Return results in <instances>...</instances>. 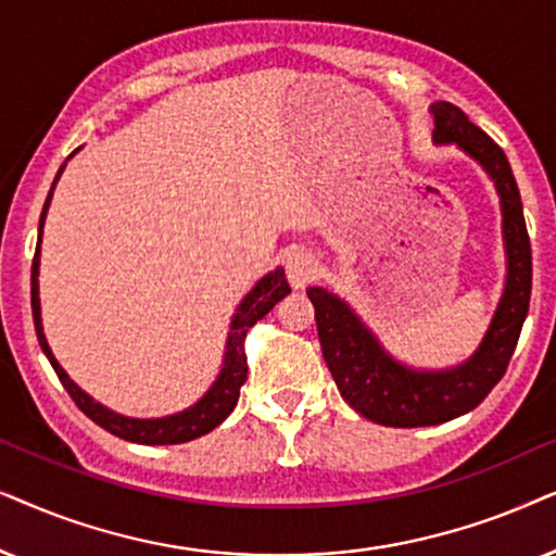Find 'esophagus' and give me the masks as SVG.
<instances>
[{
    "mask_svg": "<svg viewBox=\"0 0 556 556\" xmlns=\"http://www.w3.org/2000/svg\"><path fill=\"white\" fill-rule=\"evenodd\" d=\"M285 271H287V279H290V285L294 290H302L309 279L317 274V258L315 254H309V251H294V254L287 256V264H285Z\"/></svg>",
    "mask_w": 556,
    "mask_h": 556,
    "instance_id": "obj_1",
    "label": "esophagus"
}]
</instances>
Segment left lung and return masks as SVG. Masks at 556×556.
I'll list each match as a JSON object with an SVG mask.
<instances>
[{
  "label": "left lung",
  "mask_w": 556,
  "mask_h": 556,
  "mask_svg": "<svg viewBox=\"0 0 556 556\" xmlns=\"http://www.w3.org/2000/svg\"><path fill=\"white\" fill-rule=\"evenodd\" d=\"M429 111L434 116L432 142L455 144L476 160L498 192L506 282L483 340L463 364L447 368L404 364L340 294L328 287H309L325 364L340 396L361 417L383 427H432L476 409L506 374L529 313L531 243L506 154L453 103L434 101Z\"/></svg>",
  "instance_id": "8db88e82"
}]
</instances>
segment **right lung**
<instances>
[{
    "label": "right lung",
    "instance_id": "obj_1",
    "mask_svg": "<svg viewBox=\"0 0 556 556\" xmlns=\"http://www.w3.org/2000/svg\"><path fill=\"white\" fill-rule=\"evenodd\" d=\"M63 169H65V165L58 169L53 188H50V192H48V201H46V205H42L40 236H37V249H35V258H33V320H35V332H37V340H40L42 353L48 355L50 366L55 368L58 379H61V383L71 394L73 402H76L78 409L84 412L88 419H93L96 425L106 429V432L116 434V438L137 442V445H180V442L203 438V434H208L211 429H216L220 421H224L228 414L233 412L236 402H239L241 387H243V381H247V371H249L247 353H243V338H247L251 325H256V320H262V317L269 313V309L277 305L279 300H285L287 294H290V285H287V279H285V269L282 266H277L274 271L264 274V277L258 279V282L251 287L247 294H243V300L239 302V307H236V313L231 317V325H228V338H226V351H224V364H220V371L216 376V381L211 383L208 391H205V394L198 399L195 404H190L188 409H182V412L165 414V417H127V414H118L114 409H109V406L96 402L91 394H86V391L80 389L68 374H65V368L58 364L53 351H50L46 328H42L40 279H37L40 277L42 226H46L50 201H53L55 182L61 180Z\"/></svg>",
    "mask_w": 556,
    "mask_h": 556
}]
</instances>
